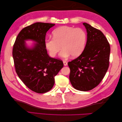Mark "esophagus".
Returning <instances> with one entry per match:
<instances>
[{
    "instance_id": "esophagus-1",
    "label": "esophagus",
    "mask_w": 122,
    "mask_h": 122,
    "mask_svg": "<svg viewBox=\"0 0 122 122\" xmlns=\"http://www.w3.org/2000/svg\"><path fill=\"white\" fill-rule=\"evenodd\" d=\"M63 63H64V65L65 66H66L68 65L67 62L66 61H63Z\"/></svg>"
}]
</instances>
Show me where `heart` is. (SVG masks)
<instances>
[{
    "label": "heart",
    "mask_w": 122,
    "mask_h": 122,
    "mask_svg": "<svg viewBox=\"0 0 122 122\" xmlns=\"http://www.w3.org/2000/svg\"><path fill=\"white\" fill-rule=\"evenodd\" d=\"M53 38L45 40V45L51 56L55 57L61 47L63 49L60 53L62 57L70 55L78 56L83 51L86 41V33L82 29L69 26L59 27L52 32Z\"/></svg>",
    "instance_id": "1"
}]
</instances>
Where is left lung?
<instances>
[{
    "label": "left lung",
    "mask_w": 122,
    "mask_h": 122,
    "mask_svg": "<svg viewBox=\"0 0 122 122\" xmlns=\"http://www.w3.org/2000/svg\"><path fill=\"white\" fill-rule=\"evenodd\" d=\"M87 31V42L79 56L68 62L72 86L80 91H90L98 86L109 67L110 47L103 32L83 23Z\"/></svg>",
    "instance_id": "8db88e82"
}]
</instances>
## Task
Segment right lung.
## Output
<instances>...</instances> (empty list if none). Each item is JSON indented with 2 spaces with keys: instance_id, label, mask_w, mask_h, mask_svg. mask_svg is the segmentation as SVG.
Listing matches in <instances>:
<instances>
[{
  "instance_id": "1",
  "label": "right lung",
  "mask_w": 122,
  "mask_h": 122,
  "mask_svg": "<svg viewBox=\"0 0 122 122\" xmlns=\"http://www.w3.org/2000/svg\"><path fill=\"white\" fill-rule=\"evenodd\" d=\"M55 24L36 22L23 28L17 36L13 48V57L18 77L28 88L37 93L49 91L54 77L63 67L60 59L50 57L45 45L47 31ZM34 40L37 44L28 49L24 41Z\"/></svg>"
}]
</instances>
